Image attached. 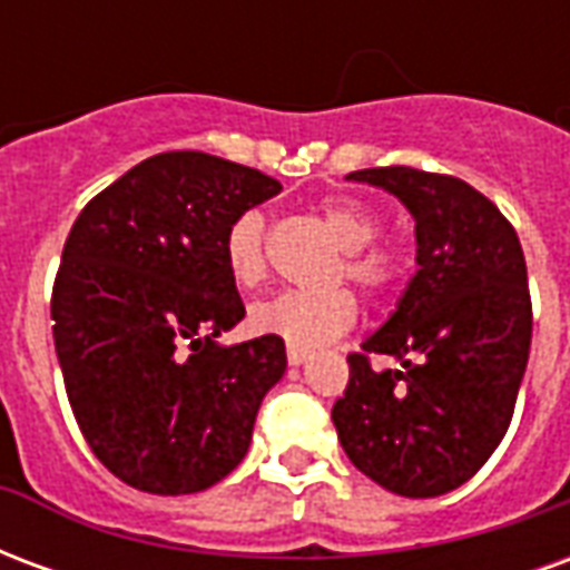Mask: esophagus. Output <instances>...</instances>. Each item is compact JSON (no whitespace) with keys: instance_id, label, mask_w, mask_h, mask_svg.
I'll return each mask as SVG.
<instances>
[{"instance_id":"1","label":"esophagus","mask_w":570,"mask_h":570,"mask_svg":"<svg viewBox=\"0 0 570 570\" xmlns=\"http://www.w3.org/2000/svg\"><path fill=\"white\" fill-rule=\"evenodd\" d=\"M286 360H289V366H302V363L308 360V351H305V347L289 345L286 347Z\"/></svg>"}]
</instances>
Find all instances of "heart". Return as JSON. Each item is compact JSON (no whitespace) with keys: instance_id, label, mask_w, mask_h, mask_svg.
I'll list each match as a JSON object with an SVG mask.
<instances>
[{"instance_id":"b5f03b06","label":"heart","mask_w":570,"mask_h":570,"mask_svg":"<svg viewBox=\"0 0 570 570\" xmlns=\"http://www.w3.org/2000/svg\"><path fill=\"white\" fill-rule=\"evenodd\" d=\"M323 223L347 249L345 274L366 293H379L396 277V259L384 247H375L379 219L354 200H330L321 210ZM225 268L240 289H253L265 281V219L259 210L237 216L225 232ZM357 321V302L345 289L333 293H302L286 289L256 302L249 308V326L259 335L284 338L286 345L321 347L347 333Z\"/></svg>"}]
</instances>
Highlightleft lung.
Returning <instances> with one entry per match:
<instances>
[{
	"mask_svg": "<svg viewBox=\"0 0 570 570\" xmlns=\"http://www.w3.org/2000/svg\"><path fill=\"white\" fill-rule=\"evenodd\" d=\"M347 179L384 188L412 213L419 272L363 354L347 357L351 382L333 424L372 482L440 498L489 461L513 419L531 351L522 244L458 176L370 167ZM370 353L394 356L401 370L375 373Z\"/></svg>",
	"mask_w": 570,
	"mask_h": 570,
	"instance_id": "8db88e82",
	"label": "left lung"
}]
</instances>
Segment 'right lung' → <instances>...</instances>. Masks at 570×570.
Segmentation results:
<instances>
[{"label": "right lung", "instance_id": "1", "mask_svg": "<svg viewBox=\"0 0 570 570\" xmlns=\"http://www.w3.org/2000/svg\"><path fill=\"white\" fill-rule=\"evenodd\" d=\"M281 183L207 151L151 155L79 213L51 296L69 406L91 452L149 494H195L235 470L284 338L223 345L244 321L225 232Z\"/></svg>", "mask_w": 570, "mask_h": 570}]
</instances>
